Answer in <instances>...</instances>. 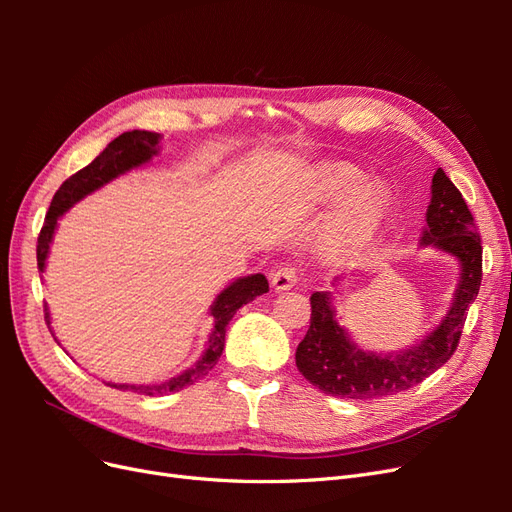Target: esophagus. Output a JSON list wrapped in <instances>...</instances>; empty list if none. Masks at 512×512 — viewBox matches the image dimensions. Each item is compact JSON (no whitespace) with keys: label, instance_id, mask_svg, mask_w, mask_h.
I'll return each mask as SVG.
<instances>
[{"label":"esophagus","instance_id":"34e87169","mask_svg":"<svg viewBox=\"0 0 512 512\" xmlns=\"http://www.w3.org/2000/svg\"><path fill=\"white\" fill-rule=\"evenodd\" d=\"M271 286L277 292L290 290L292 286H297V269L294 267H280L277 271L271 273Z\"/></svg>","mask_w":512,"mask_h":512}]
</instances>
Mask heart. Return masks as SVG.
I'll list each match as a JSON object with an SVG mask.
<instances>
[{
    "instance_id": "obj_1",
    "label": "heart",
    "mask_w": 512,
    "mask_h": 512,
    "mask_svg": "<svg viewBox=\"0 0 512 512\" xmlns=\"http://www.w3.org/2000/svg\"><path fill=\"white\" fill-rule=\"evenodd\" d=\"M309 196L320 205L342 200L322 235L324 256L339 265L359 256L384 222L386 198L374 185H365V175L352 164L318 166L309 179Z\"/></svg>"
}]
</instances>
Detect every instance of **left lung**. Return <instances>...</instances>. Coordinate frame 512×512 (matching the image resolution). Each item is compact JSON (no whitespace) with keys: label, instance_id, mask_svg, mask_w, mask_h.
<instances>
[{"label":"left lung","instance_id":"left-lung-1","mask_svg":"<svg viewBox=\"0 0 512 512\" xmlns=\"http://www.w3.org/2000/svg\"><path fill=\"white\" fill-rule=\"evenodd\" d=\"M421 247L453 256L459 280L453 303L421 342L397 352L363 350L339 324L333 292L312 294V322L297 348V367L322 393L342 399H374L408 391L440 369L457 350L468 307L483 280V247L472 213L442 168L431 179V203ZM339 280L333 282L337 286Z\"/></svg>","mask_w":512,"mask_h":512}]
</instances>
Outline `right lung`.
I'll list each match as a JSON object with an SVG mask.
<instances>
[{"label":"right lung","instance_id":"1","mask_svg":"<svg viewBox=\"0 0 512 512\" xmlns=\"http://www.w3.org/2000/svg\"><path fill=\"white\" fill-rule=\"evenodd\" d=\"M160 141L162 136L156 132H147V130H132V132H123L117 136L115 141L108 143V147L100 153V156L81 168L79 173L72 175L61 183V188L55 192L53 203L46 211L44 226L40 230L38 237V269L44 273L46 269V258H49L51 252V241L57 230L59 218H64V213L70 211L79 200L89 196L91 192H96L104 188L106 183H111L113 179L130 173L134 168H141L153 160V156L160 153ZM269 292V282L262 273L254 275H245L237 277L235 282H230L215 301L209 307V316L213 318V329L209 333V339L205 344V352L200 354V359L190 365L188 369H183L181 374L175 378H168L164 382H153V384H115L108 382V386L119 391H132V393H143L149 397H162L168 393H177L183 386H190L196 380L205 378L209 371L218 363L220 354L224 350V337H226V327L232 320V316L237 314V309L243 307L245 303L254 301L260 294ZM44 320L46 324H51V314H49V305H44ZM51 329V327H49ZM51 335L55 337L53 329ZM57 342V337H55Z\"/></svg>","mask_w":512,"mask_h":512}]
</instances>
